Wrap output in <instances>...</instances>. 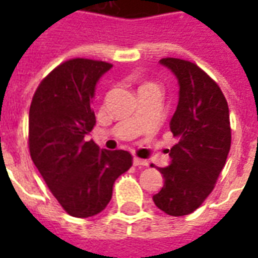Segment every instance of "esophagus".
Wrapping results in <instances>:
<instances>
[{"instance_id":"34e87169","label":"esophagus","mask_w":258,"mask_h":258,"mask_svg":"<svg viewBox=\"0 0 258 258\" xmlns=\"http://www.w3.org/2000/svg\"><path fill=\"white\" fill-rule=\"evenodd\" d=\"M133 163H134V166H138V167H145V166H148V162L144 160V159H140V157H134Z\"/></svg>"}]
</instances>
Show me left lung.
Instances as JSON below:
<instances>
[{
	"instance_id": "1",
	"label": "left lung",
	"mask_w": 258,
	"mask_h": 258,
	"mask_svg": "<svg viewBox=\"0 0 258 258\" xmlns=\"http://www.w3.org/2000/svg\"><path fill=\"white\" fill-rule=\"evenodd\" d=\"M160 63L178 80V105L170 120L178 142L167 151L170 166L159 168L164 185L153 202L168 216L182 217L205 202L225 166L229 109L220 87L198 64L177 58H163Z\"/></svg>"
}]
</instances>
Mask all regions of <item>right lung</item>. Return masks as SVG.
<instances>
[{
  "mask_svg": "<svg viewBox=\"0 0 258 258\" xmlns=\"http://www.w3.org/2000/svg\"><path fill=\"white\" fill-rule=\"evenodd\" d=\"M110 69L102 60H66L40 83L30 105L31 160L59 205L77 218L101 213L114 181L133 166L127 151L99 149L85 140L96 121V83Z\"/></svg>",
  "mask_w": 258,
  "mask_h": 258,
  "instance_id": "1",
  "label": "right lung"
}]
</instances>
